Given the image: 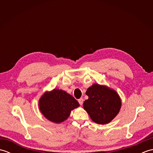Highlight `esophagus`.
I'll use <instances>...</instances> for the list:
<instances>
[{
    "label": "esophagus",
    "mask_w": 153,
    "mask_h": 153,
    "mask_svg": "<svg viewBox=\"0 0 153 153\" xmlns=\"http://www.w3.org/2000/svg\"><path fill=\"white\" fill-rule=\"evenodd\" d=\"M78 102L79 103V105L82 106L83 105V99L82 98L78 99Z\"/></svg>",
    "instance_id": "1"
}]
</instances>
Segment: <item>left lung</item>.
<instances>
[{
	"label": "left lung",
	"mask_w": 153,
	"mask_h": 153,
	"mask_svg": "<svg viewBox=\"0 0 153 153\" xmlns=\"http://www.w3.org/2000/svg\"><path fill=\"white\" fill-rule=\"evenodd\" d=\"M88 99L83 102V108L93 122L98 124L109 123L118 114L121 108V100L115 91L93 84L85 93Z\"/></svg>",
	"instance_id": "obj_1"
}]
</instances>
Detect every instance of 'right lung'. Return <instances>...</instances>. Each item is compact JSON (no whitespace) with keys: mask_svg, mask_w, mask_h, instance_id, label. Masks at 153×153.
Returning a JSON list of instances; mask_svg holds the SVG:
<instances>
[{"mask_svg":"<svg viewBox=\"0 0 153 153\" xmlns=\"http://www.w3.org/2000/svg\"><path fill=\"white\" fill-rule=\"evenodd\" d=\"M39 105L45 118L53 122L60 123L66 120L71 110L77 108L79 104L64 91L54 89L41 97Z\"/></svg>","mask_w":153,"mask_h":153,"instance_id":"obj_1","label":"right lung"}]
</instances>
